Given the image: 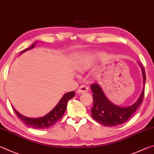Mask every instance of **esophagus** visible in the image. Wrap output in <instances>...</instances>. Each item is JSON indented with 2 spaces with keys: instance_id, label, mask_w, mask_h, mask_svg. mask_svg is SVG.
<instances>
[{
  "instance_id": "obj_1",
  "label": "esophagus",
  "mask_w": 154,
  "mask_h": 154,
  "mask_svg": "<svg viewBox=\"0 0 154 154\" xmlns=\"http://www.w3.org/2000/svg\"><path fill=\"white\" fill-rule=\"evenodd\" d=\"M88 91V87L87 85H82L80 87L78 88L77 93H87Z\"/></svg>"
}]
</instances>
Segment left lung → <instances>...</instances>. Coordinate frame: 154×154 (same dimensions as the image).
<instances>
[{"mask_svg": "<svg viewBox=\"0 0 154 154\" xmlns=\"http://www.w3.org/2000/svg\"><path fill=\"white\" fill-rule=\"evenodd\" d=\"M138 63L141 68L143 85H145L146 80L145 69L141 63L138 62ZM91 88L93 93V106L91 108V116L97 122L105 126L110 127L122 125L133 116L134 112L142 103L145 91L143 86L141 95L135 103L131 106L123 107L116 106L110 102L105 95L100 86L97 83L91 85Z\"/></svg>", "mask_w": 154, "mask_h": 154, "instance_id": "obj_1", "label": "left lung"}]
</instances>
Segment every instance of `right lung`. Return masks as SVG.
<instances>
[{
    "label": "right lung",
    "mask_w": 154,
    "mask_h": 154,
    "mask_svg": "<svg viewBox=\"0 0 154 154\" xmlns=\"http://www.w3.org/2000/svg\"><path fill=\"white\" fill-rule=\"evenodd\" d=\"M35 45H36V42H35L34 45H32L31 47L23 51L21 53H23V52H25V51L29 49H31V48H33ZM74 91H70V92L66 93L63 97H62V98L60 99V101H59V103L57 104V106L54 107L49 113L46 114L45 116L40 118H32L26 117L20 114L17 111H16L13 107V109H14L15 114H17V116L20 118L26 125L36 129H45L49 128L53 125H55V124L63 116V114L65 112H66L67 102H68L69 100H70L72 97H74Z\"/></svg>",
    "instance_id": "obj_1"
}]
</instances>
